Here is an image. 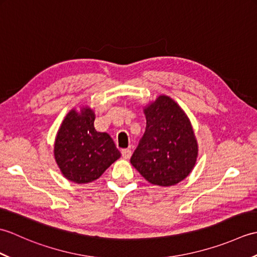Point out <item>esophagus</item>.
<instances>
[{
    "label": "esophagus",
    "mask_w": 257,
    "mask_h": 257,
    "mask_svg": "<svg viewBox=\"0 0 257 257\" xmlns=\"http://www.w3.org/2000/svg\"><path fill=\"white\" fill-rule=\"evenodd\" d=\"M121 155H122L124 159H129L130 156H132V150H130V149H122Z\"/></svg>",
    "instance_id": "esophagus-1"
}]
</instances>
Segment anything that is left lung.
I'll use <instances>...</instances> for the list:
<instances>
[{"label":"left lung","mask_w":257,"mask_h":257,"mask_svg":"<svg viewBox=\"0 0 257 257\" xmlns=\"http://www.w3.org/2000/svg\"><path fill=\"white\" fill-rule=\"evenodd\" d=\"M146 132L130 159L147 181L169 187L192 171L198 143L187 114L170 97L161 95L145 108Z\"/></svg>","instance_id":"obj_1"}]
</instances>
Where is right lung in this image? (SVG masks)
<instances>
[{"instance_id": "1", "label": "right lung", "mask_w": 257, "mask_h": 257, "mask_svg": "<svg viewBox=\"0 0 257 257\" xmlns=\"http://www.w3.org/2000/svg\"><path fill=\"white\" fill-rule=\"evenodd\" d=\"M95 113L89 108L70 110L59 128L54 156L63 176L76 183L95 181L120 158L113 140L94 127Z\"/></svg>"}]
</instances>
